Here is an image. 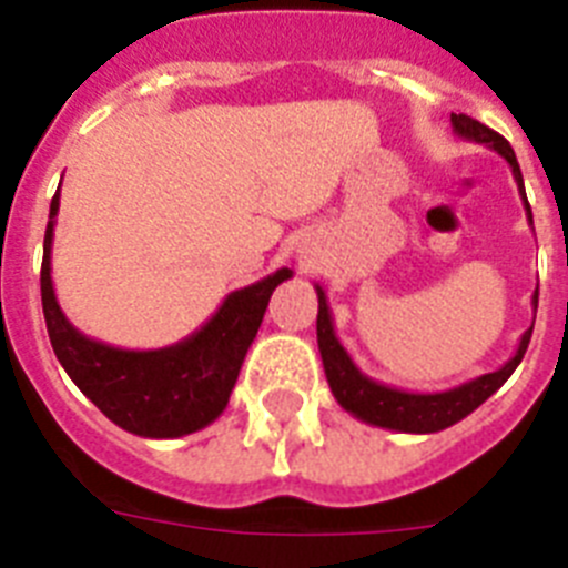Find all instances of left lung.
<instances>
[{"instance_id": "obj_1", "label": "left lung", "mask_w": 568, "mask_h": 568, "mask_svg": "<svg viewBox=\"0 0 568 568\" xmlns=\"http://www.w3.org/2000/svg\"><path fill=\"white\" fill-rule=\"evenodd\" d=\"M453 130L455 135L466 139V142H478L486 144L489 150L500 153L509 162L511 175L518 182L520 199H524L526 219L531 224V207L526 202V190H524V175H520V164L515 159V150L509 148L504 135L489 130L486 124H480L478 119H471L466 113H453ZM315 293H318V353L321 361H324V373H327L329 389H333L335 400L344 406L346 413L355 415L364 424L381 426V429H395V433H413V435H429L440 433L446 426L458 424L466 415L475 413L480 404H484L489 395H495L500 386L506 384L518 364L524 361L526 346H529L531 338V324L524 335H520V344L515 349L509 361H506L500 369L495 373L478 375V378L466 381V384L453 386V389H444V393H406V389H395V386H386L373 381L369 375H364L358 369L349 353L344 349V344L335 335L333 313H329L327 295L324 290L315 284ZM531 307L538 310V290L531 295Z\"/></svg>"}]
</instances>
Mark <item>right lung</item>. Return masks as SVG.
Instances as JSON below:
<instances>
[{"mask_svg": "<svg viewBox=\"0 0 568 568\" xmlns=\"http://www.w3.org/2000/svg\"><path fill=\"white\" fill-rule=\"evenodd\" d=\"M59 190L50 202L42 255V310L50 344L70 381L128 433L182 438L213 424L227 406L241 364L261 327L270 295L293 270L281 267L222 301L213 318L179 344L122 349L79 333L62 313L50 278Z\"/></svg>", "mask_w": 568, "mask_h": 568, "instance_id": "1", "label": "right lung"}]
</instances>
